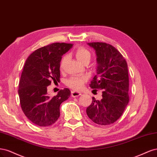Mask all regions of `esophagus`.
Returning a JSON list of instances; mask_svg holds the SVG:
<instances>
[{
    "instance_id": "34e87169",
    "label": "esophagus",
    "mask_w": 157,
    "mask_h": 157,
    "mask_svg": "<svg viewBox=\"0 0 157 157\" xmlns=\"http://www.w3.org/2000/svg\"><path fill=\"white\" fill-rule=\"evenodd\" d=\"M71 95L72 97H77L78 96L81 95V93L78 91H75V90H72L71 93Z\"/></svg>"
}]
</instances>
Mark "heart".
<instances>
[{
  "instance_id": "1",
  "label": "heart",
  "mask_w": 157,
  "mask_h": 157,
  "mask_svg": "<svg viewBox=\"0 0 157 157\" xmlns=\"http://www.w3.org/2000/svg\"><path fill=\"white\" fill-rule=\"evenodd\" d=\"M75 57L79 62L83 63L86 61H90L91 59V53L85 48L79 47L75 52ZM67 57H64L60 62V67H63L65 62L67 61ZM87 78L86 76H79V75H74V76L70 77L66 82V85L68 87L74 90H79L83 87L85 83L87 82Z\"/></svg>"
}]
</instances>
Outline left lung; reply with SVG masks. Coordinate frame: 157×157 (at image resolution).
I'll return each mask as SVG.
<instances>
[{
  "label": "left lung",
  "mask_w": 157,
  "mask_h": 157,
  "mask_svg": "<svg viewBox=\"0 0 157 157\" xmlns=\"http://www.w3.org/2000/svg\"><path fill=\"white\" fill-rule=\"evenodd\" d=\"M97 55V75L90 87L102 89L100 100L93 98L86 112L89 119L100 125L115 122L129 102L128 65L123 56L113 45L104 42L87 43Z\"/></svg>",
  "instance_id": "obj_1"
}]
</instances>
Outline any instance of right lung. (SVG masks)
<instances>
[{
  "label": "right lung",
  "mask_w": 157,
  "mask_h": 157,
  "mask_svg": "<svg viewBox=\"0 0 157 157\" xmlns=\"http://www.w3.org/2000/svg\"><path fill=\"white\" fill-rule=\"evenodd\" d=\"M72 44L53 43L29 55L25 63L19 83L18 94L24 114L34 124L47 126L60 116V105L70 96L67 88L51 97L47 87L60 82V63Z\"/></svg>",
  "instance_id": "add662e5"
}]
</instances>
